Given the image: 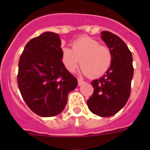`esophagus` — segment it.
<instances>
[{
	"label": "esophagus",
	"instance_id": "1",
	"mask_svg": "<svg viewBox=\"0 0 150 150\" xmlns=\"http://www.w3.org/2000/svg\"><path fill=\"white\" fill-rule=\"evenodd\" d=\"M77 81H78V85H79V86H81L82 84H83V83H85L83 80H82V79H77Z\"/></svg>",
	"mask_w": 150,
	"mask_h": 150
}]
</instances>
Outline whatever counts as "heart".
<instances>
[{
	"label": "heart",
	"instance_id": "obj_1",
	"mask_svg": "<svg viewBox=\"0 0 150 150\" xmlns=\"http://www.w3.org/2000/svg\"><path fill=\"white\" fill-rule=\"evenodd\" d=\"M62 61L67 71L74 72L80 62L83 73L91 78H98L107 72L112 64L110 49L100 45V42L91 38H81L72 44V50L63 47Z\"/></svg>",
	"mask_w": 150,
	"mask_h": 150
}]
</instances>
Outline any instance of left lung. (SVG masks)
Masks as SVG:
<instances>
[{"mask_svg":"<svg viewBox=\"0 0 150 150\" xmlns=\"http://www.w3.org/2000/svg\"><path fill=\"white\" fill-rule=\"evenodd\" d=\"M101 34L112 52V64L104 76L91 83L94 93L87 100V105L94 114L108 117L117 113L129 98L134 75L133 59L127 45L117 35L107 30Z\"/></svg>","mask_w":150,"mask_h":150,"instance_id":"8db88e82","label":"left lung"}]
</instances>
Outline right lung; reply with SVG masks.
I'll list each match as a JSON object with an SVG mask.
<instances>
[{
  "label": "right lung",
  "instance_id": "obj_1",
  "mask_svg": "<svg viewBox=\"0 0 150 150\" xmlns=\"http://www.w3.org/2000/svg\"><path fill=\"white\" fill-rule=\"evenodd\" d=\"M58 34L45 32L30 40L18 62V86L28 107L43 117L59 114L65 107L69 92L77 79L62 61Z\"/></svg>",
  "mask_w": 150,
  "mask_h": 150
}]
</instances>
